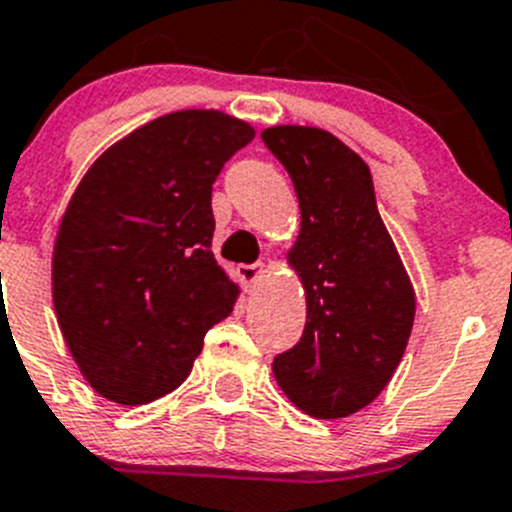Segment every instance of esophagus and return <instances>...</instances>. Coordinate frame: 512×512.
Instances as JSON below:
<instances>
[{"instance_id":"esophagus-1","label":"esophagus","mask_w":512,"mask_h":512,"mask_svg":"<svg viewBox=\"0 0 512 512\" xmlns=\"http://www.w3.org/2000/svg\"><path fill=\"white\" fill-rule=\"evenodd\" d=\"M262 272H265V265H262V262H255V265H237V277H240V282L245 287L255 285L262 277Z\"/></svg>"}]
</instances>
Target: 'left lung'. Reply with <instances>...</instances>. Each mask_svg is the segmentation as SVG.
Wrapping results in <instances>:
<instances>
[{
    "label": "left lung",
    "mask_w": 512,
    "mask_h": 512,
    "mask_svg": "<svg viewBox=\"0 0 512 512\" xmlns=\"http://www.w3.org/2000/svg\"><path fill=\"white\" fill-rule=\"evenodd\" d=\"M300 202L290 265L307 295L300 342L272 360L295 408L320 420L370 405L403 360L415 292L382 225L370 167L335 135L282 124L262 132Z\"/></svg>",
    "instance_id": "obj_1"
}]
</instances>
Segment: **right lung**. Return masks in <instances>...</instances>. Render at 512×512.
<instances>
[{
  "label": "right lung",
  "mask_w": 512,
  "mask_h": 512,
  "mask_svg": "<svg viewBox=\"0 0 512 512\" xmlns=\"http://www.w3.org/2000/svg\"><path fill=\"white\" fill-rule=\"evenodd\" d=\"M255 130L215 109L152 119L109 147L59 225L52 292L87 382L119 405L180 388L237 285L212 255V185Z\"/></svg>",
  "instance_id": "1"
}]
</instances>
